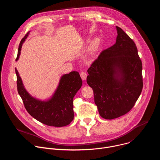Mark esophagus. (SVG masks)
<instances>
[{"mask_svg":"<svg viewBox=\"0 0 160 160\" xmlns=\"http://www.w3.org/2000/svg\"><path fill=\"white\" fill-rule=\"evenodd\" d=\"M80 77H81V78H82V79L83 80H84L86 79L87 75V73H86L85 72H80Z\"/></svg>","mask_w":160,"mask_h":160,"instance_id":"34e87169","label":"esophagus"}]
</instances>
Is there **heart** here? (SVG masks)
I'll return each mask as SVG.
<instances>
[{"label":"heart","mask_w":160,"mask_h":160,"mask_svg":"<svg viewBox=\"0 0 160 160\" xmlns=\"http://www.w3.org/2000/svg\"><path fill=\"white\" fill-rule=\"evenodd\" d=\"M98 46H99V42H98V40H96L92 42V45H91L90 50V52L92 54H94L96 52V51H97Z\"/></svg>","instance_id":"1"}]
</instances>
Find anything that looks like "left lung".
<instances>
[{
  "instance_id": "obj_1",
  "label": "left lung",
  "mask_w": 160,
  "mask_h": 160,
  "mask_svg": "<svg viewBox=\"0 0 160 160\" xmlns=\"http://www.w3.org/2000/svg\"><path fill=\"white\" fill-rule=\"evenodd\" d=\"M116 28V43L102 51L87 70V83L93 89L100 116L106 120L130 111L143 87L142 61L135 43Z\"/></svg>"
}]
</instances>
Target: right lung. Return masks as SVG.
Returning a JSON list of instances; mask_svg holds the SVG:
<instances>
[{
  "instance_id": "1",
  "label": "right lung",
  "mask_w": 160,
  "mask_h": 160,
  "mask_svg": "<svg viewBox=\"0 0 160 160\" xmlns=\"http://www.w3.org/2000/svg\"><path fill=\"white\" fill-rule=\"evenodd\" d=\"M28 32L20 42L16 61L19 59L22 45L28 36ZM17 89L24 106L35 119L48 126L61 127L69 125L74 118L73 98L82 85V80L77 72L62 75L52 97L48 101L33 98L22 84L16 69Z\"/></svg>"
}]
</instances>
